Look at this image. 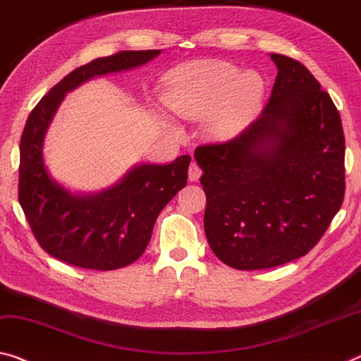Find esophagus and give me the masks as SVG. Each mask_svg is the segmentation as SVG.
Returning <instances> with one entry per match:
<instances>
[{"label":"esophagus","mask_w":361,"mask_h":361,"mask_svg":"<svg viewBox=\"0 0 361 361\" xmlns=\"http://www.w3.org/2000/svg\"><path fill=\"white\" fill-rule=\"evenodd\" d=\"M201 175H202L201 167H199V165H197L196 162H192V164L190 165V171H188V176H190V181H197L199 178H201Z\"/></svg>","instance_id":"1"}]
</instances>
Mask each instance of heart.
<instances>
[{"label": "heart", "mask_w": 361, "mask_h": 361, "mask_svg": "<svg viewBox=\"0 0 361 361\" xmlns=\"http://www.w3.org/2000/svg\"><path fill=\"white\" fill-rule=\"evenodd\" d=\"M265 93L255 72H241L228 62L207 61L188 67L171 80L165 104L183 118H209V131L230 138L252 122Z\"/></svg>", "instance_id": "heart-1"}]
</instances>
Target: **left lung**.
<instances>
[{
  "label": "left lung",
  "mask_w": 361,
  "mask_h": 361,
  "mask_svg": "<svg viewBox=\"0 0 361 361\" xmlns=\"http://www.w3.org/2000/svg\"><path fill=\"white\" fill-rule=\"evenodd\" d=\"M278 67L270 101L236 138L196 147L210 249L236 270L293 262L317 245L345 192L339 111L305 66Z\"/></svg>",
  "instance_id": "1"
}]
</instances>
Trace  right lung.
Returning a JSON list of instances; mask_svg holds the SVG:
<instances>
[{"mask_svg": "<svg viewBox=\"0 0 361 361\" xmlns=\"http://www.w3.org/2000/svg\"><path fill=\"white\" fill-rule=\"evenodd\" d=\"M159 54L160 49L120 51L91 61L51 88L27 118L20 138L19 202L38 244L57 260L102 271L130 265L149 244L160 210L186 186L191 156L167 165H136L96 194L71 192L44 167V135L66 93L90 78L128 71Z\"/></svg>", "mask_w": 361, "mask_h": 361, "instance_id": "obj_1", "label": "right lung"}]
</instances>
